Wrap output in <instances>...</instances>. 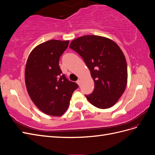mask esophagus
Instances as JSON below:
<instances>
[{
    "label": "esophagus",
    "instance_id": "esophagus-1",
    "mask_svg": "<svg viewBox=\"0 0 155 155\" xmlns=\"http://www.w3.org/2000/svg\"><path fill=\"white\" fill-rule=\"evenodd\" d=\"M76 83H78V85H80V83H81V81L79 80V79H78V80L76 81Z\"/></svg>",
    "mask_w": 155,
    "mask_h": 155
}]
</instances>
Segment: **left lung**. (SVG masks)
Listing matches in <instances>:
<instances>
[{
    "label": "left lung",
    "instance_id": "obj_1",
    "mask_svg": "<svg viewBox=\"0 0 155 155\" xmlns=\"http://www.w3.org/2000/svg\"><path fill=\"white\" fill-rule=\"evenodd\" d=\"M70 48L83 58L94 82L92 93L85 95L88 101L102 109L113 106L127 83L126 60L119 46L106 37L88 35L73 40Z\"/></svg>",
    "mask_w": 155,
    "mask_h": 155
}]
</instances>
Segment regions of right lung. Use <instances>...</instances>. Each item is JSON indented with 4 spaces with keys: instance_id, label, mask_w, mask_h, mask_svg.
Returning <instances> with one entry per match:
<instances>
[{
    "instance_id": "add662e5",
    "label": "right lung",
    "mask_w": 155,
    "mask_h": 155,
    "mask_svg": "<svg viewBox=\"0 0 155 155\" xmlns=\"http://www.w3.org/2000/svg\"><path fill=\"white\" fill-rule=\"evenodd\" d=\"M68 43L69 41L45 42L37 46L27 59L25 76L28 93L37 107L50 116L63 115L78 88L62 74L59 65Z\"/></svg>"
}]
</instances>
